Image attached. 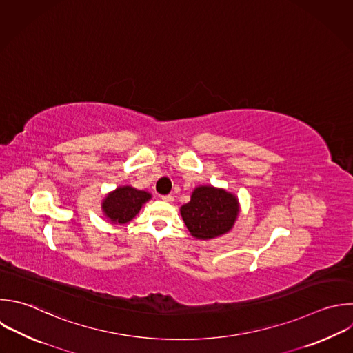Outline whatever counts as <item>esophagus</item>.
Masks as SVG:
<instances>
[{
  "label": "esophagus",
  "mask_w": 353,
  "mask_h": 353,
  "mask_svg": "<svg viewBox=\"0 0 353 353\" xmlns=\"http://www.w3.org/2000/svg\"><path fill=\"white\" fill-rule=\"evenodd\" d=\"M161 200L163 201H167V203H172L174 201V197L171 194H167V196H161Z\"/></svg>",
  "instance_id": "obj_1"
}]
</instances>
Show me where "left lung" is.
Returning <instances> with one entry per match:
<instances>
[{
    "mask_svg": "<svg viewBox=\"0 0 353 353\" xmlns=\"http://www.w3.org/2000/svg\"><path fill=\"white\" fill-rule=\"evenodd\" d=\"M179 211L194 239L211 240L232 230L240 214V203L234 193L223 188L200 185Z\"/></svg>",
    "mask_w": 353,
    "mask_h": 353,
    "instance_id": "1",
    "label": "left lung"
}]
</instances>
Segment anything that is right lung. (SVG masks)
I'll return each instance as SVG.
<instances>
[{
	"mask_svg": "<svg viewBox=\"0 0 353 353\" xmlns=\"http://www.w3.org/2000/svg\"><path fill=\"white\" fill-rule=\"evenodd\" d=\"M150 199L152 194L146 190H139L131 185H121L103 197L101 207L110 223L125 225L135 218Z\"/></svg>",
	"mask_w": 353,
	"mask_h": 353,
	"instance_id": "obj_1",
	"label": "right lung"
}]
</instances>
